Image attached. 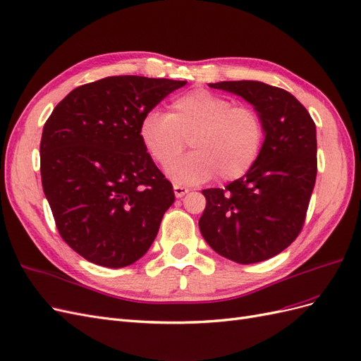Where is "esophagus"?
Segmentation results:
<instances>
[{"label": "esophagus", "mask_w": 361, "mask_h": 361, "mask_svg": "<svg viewBox=\"0 0 361 361\" xmlns=\"http://www.w3.org/2000/svg\"><path fill=\"white\" fill-rule=\"evenodd\" d=\"M173 190H174V195H176L178 199L183 197L185 194H187L190 190L185 188V187H180V185H173Z\"/></svg>", "instance_id": "34e87169"}]
</instances>
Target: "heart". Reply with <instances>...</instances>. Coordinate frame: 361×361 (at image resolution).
I'll return each instance as SVG.
<instances>
[{"instance_id":"heart-1","label":"heart","mask_w":361,"mask_h":361,"mask_svg":"<svg viewBox=\"0 0 361 361\" xmlns=\"http://www.w3.org/2000/svg\"><path fill=\"white\" fill-rule=\"evenodd\" d=\"M138 133L147 154L161 167H168L190 137L195 150L173 160L167 171L174 182L195 185L215 174L221 180L243 178L260 154L265 126L255 108L195 89L176 97L169 114L146 113Z\"/></svg>"}]
</instances>
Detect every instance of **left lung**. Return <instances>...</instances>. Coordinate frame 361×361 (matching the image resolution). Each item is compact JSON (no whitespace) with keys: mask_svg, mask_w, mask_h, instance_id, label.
Wrapping results in <instances>:
<instances>
[{"mask_svg":"<svg viewBox=\"0 0 361 361\" xmlns=\"http://www.w3.org/2000/svg\"><path fill=\"white\" fill-rule=\"evenodd\" d=\"M255 106L265 126L256 162L223 188L203 190L199 220L209 247L236 264H256L281 253L300 235L318 171L316 126L289 92L260 81H223Z\"/></svg>","mask_w":361,"mask_h":361,"instance_id":"1","label":"left lung"}]
</instances>
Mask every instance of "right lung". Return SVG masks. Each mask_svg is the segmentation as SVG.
<instances>
[{"label": "right lung", "mask_w": 361, "mask_h": 361, "mask_svg": "<svg viewBox=\"0 0 361 361\" xmlns=\"http://www.w3.org/2000/svg\"><path fill=\"white\" fill-rule=\"evenodd\" d=\"M185 84L108 76L76 87L43 126V192L63 241L92 264L128 267L157 238L174 192L138 129L146 113Z\"/></svg>", "instance_id": "add662e5"}]
</instances>
